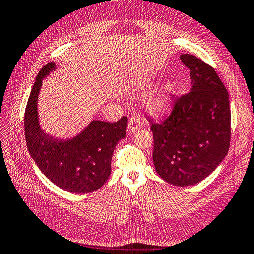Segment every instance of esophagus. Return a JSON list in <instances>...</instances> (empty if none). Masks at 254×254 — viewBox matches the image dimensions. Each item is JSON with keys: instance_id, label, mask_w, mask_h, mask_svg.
I'll use <instances>...</instances> for the list:
<instances>
[{"instance_id": "34e87169", "label": "esophagus", "mask_w": 254, "mask_h": 254, "mask_svg": "<svg viewBox=\"0 0 254 254\" xmlns=\"http://www.w3.org/2000/svg\"><path fill=\"white\" fill-rule=\"evenodd\" d=\"M143 127V121L142 119L136 116H132L128 120V126H127V132L128 133H134L137 130H139Z\"/></svg>"}]
</instances>
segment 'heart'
<instances>
[{"mask_svg": "<svg viewBox=\"0 0 254 254\" xmlns=\"http://www.w3.org/2000/svg\"><path fill=\"white\" fill-rule=\"evenodd\" d=\"M170 93L167 87H158L152 91L148 98V107L154 113L164 112L169 106Z\"/></svg>", "mask_w": 254, "mask_h": 254, "instance_id": "heart-1", "label": "heart"}]
</instances>
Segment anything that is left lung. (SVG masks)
Here are the masks:
<instances>
[{
	"instance_id": "8db88e82",
	"label": "left lung",
	"mask_w": 254,
	"mask_h": 254,
	"mask_svg": "<svg viewBox=\"0 0 254 254\" xmlns=\"http://www.w3.org/2000/svg\"><path fill=\"white\" fill-rule=\"evenodd\" d=\"M192 88L174 101L163 122L149 119L156 172L178 187L196 185L217 168L230 144L228 91L214 67L193 55H181Z\"/></svg>"
}]
</instances>
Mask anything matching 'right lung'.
Returning <instances> with one entry per match:
<instances>
[{
  "label": "right lung",
  "instance_id": "right-lung-1",
  "mask_svg": "<svg viewBox=\"0 0 254 254\" xmlns=\"http://www.w3.org/2000/svg\"><path fill=\"white\" fill-rule=\"evenodd\" d=\"M56 69L55 62L40 69L25 110L27 148L38 168L56 186L71 193H89L105 185L111 174L113 150L126 136L127 118L117 122L93 120L71 139H58L41 130L37 101L42 80Z\"/></svg>",
  "mask_w": 254,
  "mask_h": 254
}]
</instances>
